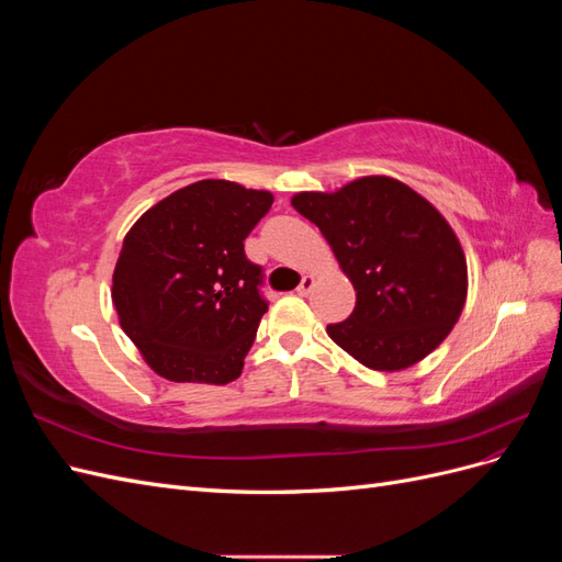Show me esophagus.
Segmentation results:
<instances>
[{
	"instance_id": "esophagus-1",
	"label": "esophagus",
	"mask_w": 562,
	"mask_h": 562,
	"mask_svg": "<svg viewBox=\"0 0 562 562\" xmlns=\"http://www.w3.org/2000/svg\"><path fill=\"white\" fill-rule=\"evenodd\" d=\"M312 288H314V277H310V274L302 277V281L297 285V295H310Z\"/></svg>"
}]
</instances>
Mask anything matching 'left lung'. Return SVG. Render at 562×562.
Listing matches in <instances>:
<instances>
[{
	"mask_svg": "<svg viewBox=\"0 0 562 562\" xmlns=\"http://www.w3.org/2000/svg\"><path fill=\"white\" fill-rule=\"evenodd\" d=\"M300 215L321 229L356 291L333 342L372 370H403L450 335L467 302V260L452 227L411 187L384 176L337 192H300Z\"/></svg>",
	"mask_w": 562,
	"mask_h": 562,
	"instance_id": "left-lung-1",
	"label": "left lung"
}]
</instances>
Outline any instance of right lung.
<instances>
[{"mask_svg":"<svg viewBox=\"0 0 562 562\" xmlns=\"http://www.w3.org/2000/svg\"><path fill=\"white\" fill-rule=\"evenodd\" d=\"M274 203L262 190L199 180L151 206L126 234L112 277L124 333L171 382L241 375L260 318L265 271L244 241Z\"/></svg>","mask_w":562,"mask_h":562,"instance_id":"obj_1","label":"right lung"}]
</instances>
